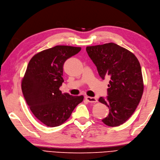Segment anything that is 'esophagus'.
Returning <instances> with one entry per match:
<instances>
[{"mask_svg":"<svg viewBox=\"0 0 160 160\" xmlns=\"http://www.w3.org/2000/svg\"><path fill=\"white\" fill-rule=\"evenodd\" d=\"M85 99L88 102H89V103H97V102L98 101L97 99L95 97H91L87 96L85 97Z\"/></svg>","mask_w":160,"mask_h":160,"instance_id":"34e87169","label":"esophagus"}]
</instances>
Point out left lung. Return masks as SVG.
I'll use <instances>...</instances> for the list:
<instances>
[{"label": "left lung", "instance_id": "left-lung-1", "mask_svg": "<svg viewBox=\"0 0 160 160\" xmlns=\"http://www.w3.org/2000/svg\"><path fill=\"white\" fill-rule=\"evenodd\" d=\"M86 50L101 78L109 79L108 96L99 99L109 109L102 122L112 127L124 124L134 112L143 93L140 63L132 52L113 42L87 47Z\"/></svg>", "mask_w": 160, "mask_h": 160}]
</instances>
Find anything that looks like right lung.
<instances>
[{"instance_id":"right-lung-1","label":"right lung","mask_w":160,"mask_h":160,"mask_svg":"<svg viewBox=\"0 0 160 160\" xmlns=\"http://www.w3.org/2000/svg\"><path fill=\"white\" fill-rule=\"evenodd\" d=\"M80 47L55 46L36 54L30 59L22 81V90L34 116L48 127L60 126L70 117L84 97L62 93L65 61Z\"/></svg>"}]
</instances>
